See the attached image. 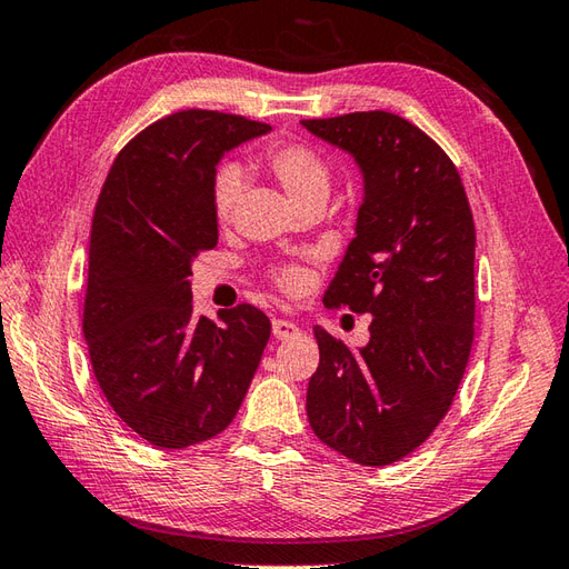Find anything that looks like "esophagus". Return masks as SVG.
Listing matches in <instances>:
<instances>
[{
  "label": "esophagus",
  "instance_id": "obj_1",
  "mask_svg": "<svg viewBox=\"0 0 569 569\" xmlns=\"http://www.w3.org/2000/svg\"><path fill=\"white\" fill-rule=\"evenodd\" d=\"M299 333V326L292 321H284V319H274L272 321V336L277 340H287V338H295Z\"/></svg>",
  "mask_w": 569,
  "mask_h": 569
}]
</instances>
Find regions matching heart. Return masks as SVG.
<instances>
[{
    "mask_svg": "<svg viewBox=\"0 0 569 569\" xmlns=\"http://www.w3.org/2000/svg\"><path fill=\"white\" fill-rule=\"evenodd\" d=\"M262 166L268 168L272 178L284 187V192L292 197L297 204H307L309 199L328 194L331 184V170L328 162L317 148L307 143H272L264 148ZM243 192V172L238 168H223L213 182V207H217L219 221H229L238 197ZM309 270L301 264H289L277 280H280L284 292H301L309 284Z\"/></svg>",
    "mask_w": 569,
    "mask_h": 569,
    "instance_id": "1",
    "label": "heart"
}]
</instances>
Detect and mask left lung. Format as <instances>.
Wrapping results in <instances>:
<instances>
[{
    "mask_svg": "<svg viewBox=\"0 0 569 569\" xmlns=\"http://www.w3.org/2000/svg\"><path fill=\"white\" fill-rule=\"evenodd\" d=\"M356 160V238L326 307L370 313L350 350L321 326L307 416L321 443L365 467L419 448L448 413L475 338V221L452 160L419 126L389 111L301 121Z\"/></svg>",
    "mask_w": 569,
    "mask_h": 569,
    "instance_id": "1",
    "label": "left lung"
}]
</instances>
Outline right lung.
Wrapping results in <instances>:
<instances>
[{"mask_svg":"<svg viewBox=\"0 0 569 569\" xmlns=\"http://www.w3.org/2000/svg\"><path fill=\"white\" fill-rule=\"evenodd\" d=\"M268 123L187 109L126 146L99 194L82 331L119 419L158 448H187L233 421L270 338L250 305L194 317L192 262L219 241L213 182L229 150Z\"/></svg>","mask_w":569,"mask_h":569,"instance_id":"1","label":"right lung"}]
</instances>
